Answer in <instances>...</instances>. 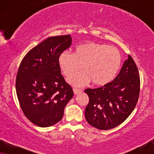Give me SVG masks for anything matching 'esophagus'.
I'll list each match as a JSON object with an SVG mask.
<instances>
[{"mask_svg":"<svg viewBox=\"0 0 154 154\" xmlns=\"http://www.w3.org/2000/svg\"><path fill=\"white\" fill-rule=\"evenodd\" d=\"M73 93H74L75 94H79V93H81V92H82V90L79 89V88H74L73 89Z\"/></svg>","mask_w":154,"mask_h":154,"instance_id":"34e87169","label":"esophagus"}]
</instances>
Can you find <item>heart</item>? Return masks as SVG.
<instances>
[{
  "label": "heart",
  "instance_id": "heart-1",
  "mask_svg": "<svg viewBox=\"0 0 154 154\" xmlns=\"http://www.w3.org/2000/svg\"><path fill=\"white\" fill-rule=\"evenodd\" d=\"M59 64L66 77H71L83 69L85 72L71 78L69 83L82 85L92 81L96 85L111 82L121 66V55L116 48L89 42L75 48V52L64 51L59 57Z\"/></svg>",
  "mask_w": 154,
  "mask_h": 154
}]
</instances>
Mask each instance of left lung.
Returning <instances> with one entry per match:
<instances>
[{
	"label": "left lung",
	"mask_w": 154,
	"mask_h": 154,
	"mask_svg": "<svg viewBox=\"0 0 154 154\" xmlns=\"http://www.w3.org/2000/svg\"><path fill=\"white\" fill-rule=\"evenodd\" d=\"M140 90V73L128 54L113 81L99 88H88L89 103L85 111L88 123L97 129L106 130L125 121L135 108Z\"/></svg>",
	"instance_id": "1"
}]
</instances>
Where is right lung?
Returning <instances> with one entry per match:
<instances>
[{"instance_id": "add662e5", "label": "right lung", "mask_w": 154, "mask_h": 154, "mask_svg": "<svg viewBox=\"0 0 154 154\" xmlns=\"http://www.w3.org/2000/svg\"><path fill=\"white\" fill-rule=\"evenodd\" d=\"M71 41L69 34L48 38L27 52L19 67L15 83L19 103L25 116L39 127L61 121L73 96L59 64L60 55Z\"/></svg>"}]
</instances>
